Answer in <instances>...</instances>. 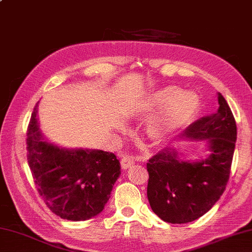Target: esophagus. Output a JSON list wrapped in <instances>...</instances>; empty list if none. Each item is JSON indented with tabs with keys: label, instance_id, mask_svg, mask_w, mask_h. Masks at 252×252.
I'll list each match as a JSON object with an SVG mask.
<instances>
[{
	"label": "esophagus",
	"instance_id": "1",
	"mask_svg": "<svg viewBox=\"0 0 252 252\" xmlns=\"http://www.w3.org/2000/svg\"><path fill=\"white\" fill-rule=\"evenodd\" d=\"M133 164H134L133 158L130 157H123L121 159V166H122V168H125V170L131 167Z\"/></svg>",
	"mask_w": 252,
	"mask_h": 252
}]
</instances>
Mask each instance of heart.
Here are the masks:
<instances>
[{"mask_svg":"<svg viewBox=\"0 0 252 252\" xmlns=\"http://www.w3.org/2000/svg\"><path fill=\"white\" fill-rule=\"evenodd\" d=\"M165 104L148 126V134L155 142L166 140L185 126L199 108V99L194 93H183L176 87H167L154 95L144 110L153 111Z\"/></svg>","mask_w":252,"mask_h":252,"instance_id":"b5f03b06","label":"heart"}]
</instances>
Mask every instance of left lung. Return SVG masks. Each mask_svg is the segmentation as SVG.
<instances>
[{
    "instance_id": "8db88e82",
    "label": "left lung",
    "mask_w": 252,
    "mask_h": 252,
    "mask_svg": "<svg viewBox=\"0 0 252 252\" xmlns=\"http://www.w3.org/2000/svg\"><path fill=\"white\" fill-rule=\"evenodd\" d=\"M216 113L187 127L189 139H208L210 155L202 162H183L172 149L149 159L148 198L162 220L186 223L202 217L220 198L229 180L237 140V126L226 99L218 94Z\"/></svg>"
}]
</instances>
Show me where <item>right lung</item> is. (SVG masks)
<instances>
[{
	"label": "right lung",
	"instance_id": "1",
	"mask_svg": "<svg viewBox=\"0 0 252 252\" xmlns=\"http://www.w3.org/2000/svg\"><path fill=\"white\" fill-rule=\"evenodd\" d=\"M37 103L26 131L27 162L45 204L63 219L87 220L102 212L120 175L113 153L100 150H63L43 140Z\"/></svg>",
	"mask_w": 252,
	"mask_h": 252
}]
</instances>
